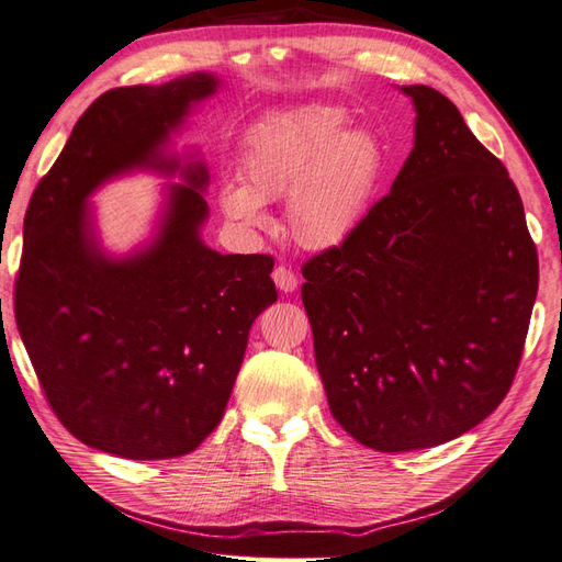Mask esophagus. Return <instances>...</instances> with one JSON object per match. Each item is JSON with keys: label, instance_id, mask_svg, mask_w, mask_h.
<instances>
[{"label": "esophagus", "instance_id": "34e87169", "mask_svg": "<svg viewBox=\"0 0 562 562\" xmlns=\"http://www.w3.org/2000/svg\"><path fill=\"white\" fill-rule=\"evenodd\" d=\"M272 282H276L278 290L284 294H292L299 286V278L286 266H278L276 270H272Z\"/></svg>", "mask_w": 562, "mask_h": 562}]
</instances>
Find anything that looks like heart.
<instances>
[{
  "mask_svg": "<svg viewBox=\"0 0 562 562\" xmlns=\"http://www.w3.org/2000/svg\"><path fill=\"white\" fill-rule=\"evenodd\" d=\"M337 106H299L256 123L241 151L244 182H225L221 204L249 229L270 225L266 201L286 196V225L304 249L339 247L363 221L384 168L368 127H347Z\"/></svg>",
  "mask_w": 562,
  "mask_h": 562,
  "instance_id": "b5f03b06",
  "label": "heart"
}]
</instances>
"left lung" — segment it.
Masks as SVG:
<instances>
[{
    "label": "left lung",
    "mask_w": 562,
    "mask_h": 562,
    "mask_svg": "<svg viewBox=\"0 0 562 562\" xmlns=\"http://www.w3.org/2000/svg\"><path fill=\"white\" fill-rule=\"evenodd\" d=\"M398 92L415 139L390 194L301 270L329 411L382 453L446 443L498 408L539 286L506 166L441 92Z\"/></svg>",
    "instance_id": "8db88e82"
}]
</instances>
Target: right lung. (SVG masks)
Masks as SVG:
<instances>
[{
  "label": "right lung",
  "instance_id": "obj_1",
  "mask_svg": "<svg viewBox=\"0 0 562 562\" xmlns=\"http://www.w3.org/2000/svg\"><path fill=\"white\" fill-rule=\"evenodd\" d=\"M213 74L109 90L82 113L23 221L16 325L49 406L70 435L131 460L194 451L218 427L254 321L278 301L263 254L201 239L209 168L176 149ZM151 171L162 193L150 237L109 252L89 199Z\"/></svg>",
  "mask_w": 562,
  "mask_h": 562
}]
</instances>
